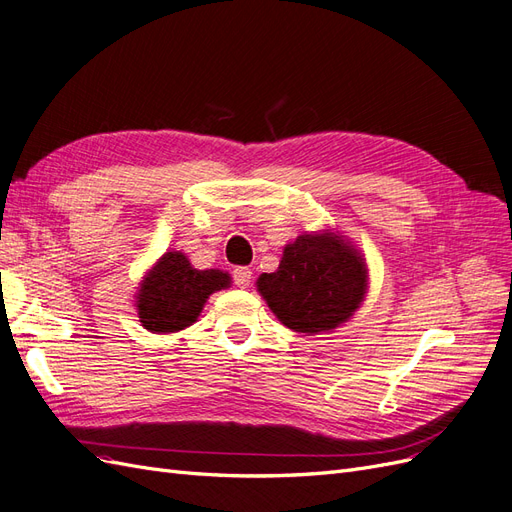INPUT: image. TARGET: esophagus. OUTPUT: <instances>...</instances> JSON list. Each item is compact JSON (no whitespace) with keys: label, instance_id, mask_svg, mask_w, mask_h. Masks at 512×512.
I'll return each mask as SVG.
<instances>
[{"label":"esophagus","instance_id":"1","mask_svg":"<svg viewBox=\"0 0 512 512\" xmlns=\"http://www.w3.org/2000/svg\"><path fill=\"white\" fill-rule=\"evenodd\" d=\"M232 280H235V284L239 288H247V286H250V282H252V269L237 267L235 271H232Z\"/></svg>","mask_w":512,"mask_h":512}]
</instances>
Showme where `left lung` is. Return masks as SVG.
I'll use <instances>...</instances> for the list:
<instances>
[{
    "label": "left lung",
    "mask_w": 512,
    "mask_h": 512,
    "mask_svg": "<svg viewBox=\"0 0 512 512\" xmlns=\"http://www.w3.org/2000/svg\"><path fill=\"white\" fill-rule=\"evenodd\" d=\"M367 269L354 247L333 232L301 235L284 247L275 273L258 277V292L288 329L331 331L361 305Z\"/></svg>",
    "instance_id": "1"
}]
</instances>
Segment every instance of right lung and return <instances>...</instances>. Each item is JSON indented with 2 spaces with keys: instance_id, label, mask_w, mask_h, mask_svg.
<instances>
[{
  "instance_id": "right-lung-1",
  "label": "right lung",
  "mask_w": 512,
  "mask_h": 512,
  "mask_svg": "<svg viewBox=\"0 0 512 512\" xmlns=\"http://www.w3.org/2000/svg\"><path fill=\"white\" fill-rule=\"evenodd\" d=\"M228 284V273L198 271L181 252H166L138 290V318L153 333L181 331L196 322L209 294Z\"/></svg>"
}]
</instances>
